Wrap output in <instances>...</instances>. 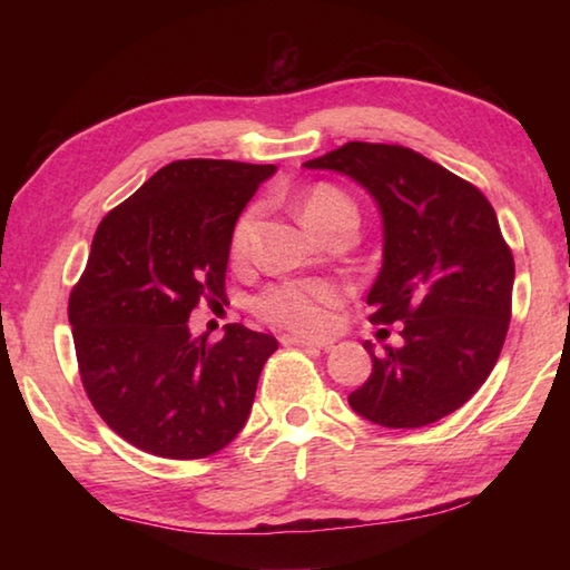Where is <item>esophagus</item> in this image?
<instances>
[{
	"instance_id": "esophagus-1",
	"label": "esophagus",
	"mask_w": 570,
	"mask_h": 570,
	"mask_svg": "<svg viewBox=\"0 0 570 570\" xmlns=\"http://www.w3.org/2000/svg\"><path fill=\"white\" fill-rule=\"evenodd\" d=\"M282 344H292V346H316V350H326L332 346V340H308V336H296V334H284Z\"/></svg>"
}]
</instances>
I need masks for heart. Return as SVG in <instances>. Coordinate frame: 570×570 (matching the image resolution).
Listing matches in <instances>:
<instances>
[{
  "label": "heart",
  "instance_id": "1",
  "mask_svg": "<svg viewBox=\"0 0 570 570\" xmlns=\"http://www.w3.org/2000/svg\"><path fill=\"white\" fill-rule=\"evenodd\" d=\"M304 224L314 234L324 236L340 224L356 226V206L344 190L330 183H316L298 198ZM256 226V210L250 208L236 220L234 234H230V254L244 258L250 248V236ZM342 298V288L324 278L312 282H284L256 298V312L268 322L292 326L298 332H324L330 326V306Z\"/></svg>",
  "mask_w": 570,
  "mask_h": 570
}]
</instances>
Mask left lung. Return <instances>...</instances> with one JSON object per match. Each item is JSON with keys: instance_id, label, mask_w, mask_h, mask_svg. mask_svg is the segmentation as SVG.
Masks as SVG:
<instances>
[{"instance_id": "left-lung-1", "label": "left lung", "mask_w": 570, "mask_h": 570, "mask_svg": "<svg viewBox=\"0 0 570 570\" xmlns=\"http://www.w3.org/2000/svg\"><path fill=\"white\" fill-rule=\"evenodd\" d=\"M304 168L334 170L382 216V268L366 294L374 324L402 322V346L364 342L372 374L350 394L360 417L424 428L462 407L503 350L515 264L482 193L402 146L346 142Z\"/></svg>"}]
</instances>
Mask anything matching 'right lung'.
<instances>
[{
	"mask_svg": "<svg viewBox=\"0 0 570 570\" xmlns=\"http://www.w3.org/2000/svg\"><path fill=\"white\" fill-rule=\"evenodd\" d=\"M276 166L173 160L95 230L70 294L85 392L130 445L170 460L224 450L250 414L272 334L228 324L224 340L190 334L200 298L226 292L230 234Z\"/></svg>",
	"mask_w": 570,
	"mask_h": 570,
	"instance_id": "obj_1",
	"label": "right lung"
}]
</instances>
